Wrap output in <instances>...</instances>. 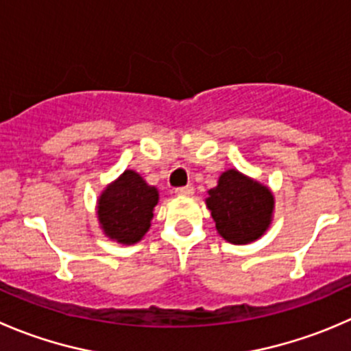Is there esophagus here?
<instances>
[{"instance_id": "1", "label": "esophagus", "mask_w": 351, "mask_h": 351, "mask_svg": "<svg viewBox=\"0 0 351 351\" xmlns=\"http://www.w3.org/2000/svg\"><path fill=\"white\" fill-rule=\"evenodd\" d=\"M175 193L178 197H190L193 193V189L190 185L186 186H180V189H175Z\"/></svg>"}]
</instances>
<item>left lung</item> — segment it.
<instances>
[{"label":"left lung","instance_id":"8db88e82","mask_svg":"<svg viewBox=\"0 0 351 351\" xmlns=\"http://www.w3.org/2000/svg\"><path fill=\"white\" fill-rule=\"evenodd\" d=\"M206 199L216 230L233 245L258 240L273 221L274 197L266 185L228 169Z\"/></svg>","mask_w":351,"mask_h":351}]
</instances>
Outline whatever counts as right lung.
I'll return each mask as SVG.
<instances>
[{"instance_id": "obj_1", "label": "right lung", "mask_w": 351, "mask_h": 351, "mask_svg": "<svg viewBox=\"0 0 351 351\" xmlns=\"http://www.w3.org/2000/svg\"><path fill=\"white\" fill-rule=\"evenodd\" d=\"M159 200L156 186L138 173L127 169L103 190L97 199V219L104 234L123 245H134L151 228L152 210Z\"/></svg>"}]
</instances>
